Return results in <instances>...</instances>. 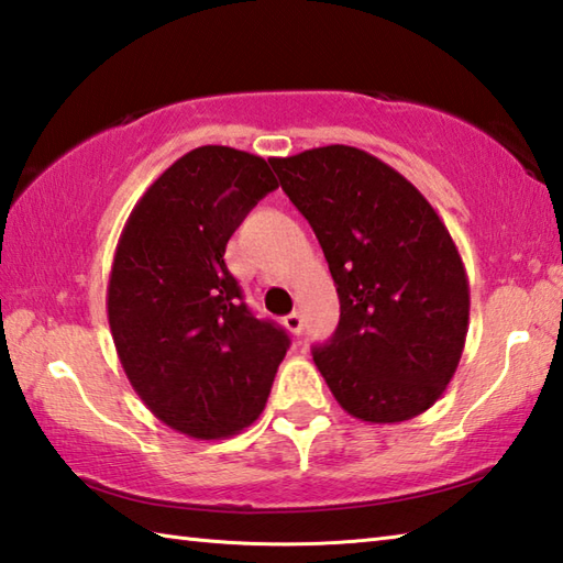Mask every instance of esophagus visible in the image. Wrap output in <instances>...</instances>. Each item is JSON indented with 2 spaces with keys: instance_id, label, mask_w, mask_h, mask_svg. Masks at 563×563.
I'll return each instance as SVG.
<instances>
[{
  "instance_id": "obj_1",
  "label": "esophagus",
  "mask_w": 563,
  "mask_h": 563,
  "mask_svg": "<svg viewBox=\"0 0 563 563\" xmlns=\"http://www.w3.org/2000/svg\"><path fill=\"white\" fill-rule=\"evenodd\" d=\"M283 324H285V330H288L290 334H300L302 332V317H300V312L285 314L283 317Z\"/></svg>"
}]
</instances>
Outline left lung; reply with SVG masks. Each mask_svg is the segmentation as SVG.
Here are the masks:
<instances>
[{
    "label": "left lung",
    "instance_id": "8db88e82",
    "mask_svg": "<svg viewBox=\"0 0 563 563\" xmlns=\"http://www.w3.org/2000/svg\"><path fill=\"white\" fill-rule=\"evenodd\" d=\"M271 165L340 295V324L312 350L336 404L366 423L428 411L457 369L470 317L465 265L445 223L364 150L327 145Z\"/></svg>",
    "mask_w": 563,
    "mask_h": 563
}]
</instances>
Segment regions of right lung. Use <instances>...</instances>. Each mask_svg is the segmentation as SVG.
Masks as SVG:
<instances>
[{
  "instance_id": "obj_1",
  "label": "right lung",
  "mask_w": 563,
  "mask_h": 563,
  "mask_svg": "<svg viewBox=\"0 0 563 563\" xmlns=\"http://www.w3.org/2000/svg\"><path fill=\"white\" fill-rule=\"evenodd\" d=\"M268 162L203 145L150 184L120 233L108 322L122 369L152 413L213 441L261 416L290 340L243 302L223 253L265 194Z\"/></svg>"
}]
</instances>
